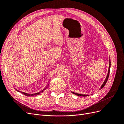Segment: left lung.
<instances>
[{
  "label": "left lung",
  "instance_id": "1",
  "mask_svg": "<svg viewBox=\"0 0 124 124\" xmlns=\"http://www.w3.org/2000/svg\"><path fill=\"white\" fill-rule=\"evenodd\" d=\"M110 67H111V61H110V63H109V68H108V74H107V78H106V80H105V81H104V82H103V84L102 85V86H101V88H100V89H102L104 86V85H106V84L107 83V81H108V77H109V74H110ZM73 93H74V94H75V95H77V96H82V97H86V96H87L88 95H82V94H80V93H74V92H72Z\"/></svg>",
  "mask_w": 124,
  "mask_h": 124
}]
</instances>
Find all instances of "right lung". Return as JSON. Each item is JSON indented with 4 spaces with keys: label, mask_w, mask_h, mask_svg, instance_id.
I'll return each instance as SVG.
<instances>
[{
    "label": "right lung",
    "mask_w": 124,
    "mask_h": 124,
    "mask_svg": "<svg viewBox=\"0 0 124 124\" xmlns=\"http://www.w3.org/2000/svg\"><path fill=\"white\" fill-rule=\"evenodd\" d=\"M46 88H47V87H46ZM46 88H45L44 89H43L42 91H41V92H39V93H32V94H29V93H23V92H20V91H17V92H21V93H23L24 95H26V96H34V95H35V96H36V95H39L40 93H42V92H43L45 89H46Z\"/></svg>",
    "instance_id": "add662e5"
}]
</instances>
